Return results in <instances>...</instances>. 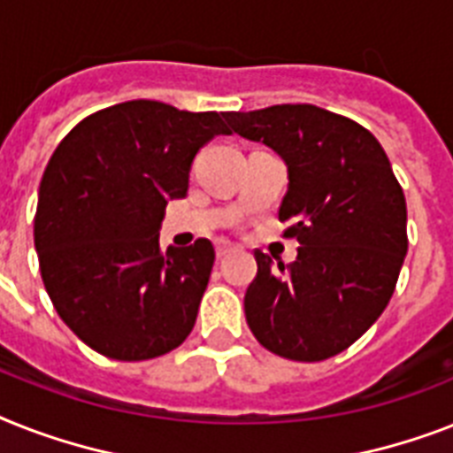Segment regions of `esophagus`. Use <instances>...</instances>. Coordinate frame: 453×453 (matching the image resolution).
<instances>
[{
  "instance_id": "34e87169",
  "label": "esophagus",
  "mask_w": 453,
  "mask_h": 453,
  "mask_svg": "<svg viewBox=\"0 0 453 453\" xmlns=\"http://www.w3.org/2000/svg\"><path fill=\"white\" fill-rule=\"evenodd\" d=\"M234 246L230 244V242H219V244H216V256H219V258H223V256H227V253L233 251Z\"/></svg>"
}]
</instances>
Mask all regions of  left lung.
<instances>
[{
	"label": "left lung",
	"mask_w": 453,
	"mask_h": 453,
	"mask_svg": "<svg viewBox=\"0 0 453 453\" xmlns=\"http://www.w3.org/2000/svg\"><path fill=\"white\" fill-rule=\"evenodd\" d=\"M223 119L284 160L279 220L300 244L290 265L256 251L246 323L272 354L303 363L337 356L386 310L407 256V204L391 163L372 132L321 106Z\"/></svg>",
	"instance_id": "obj_1"
}]
</instances>
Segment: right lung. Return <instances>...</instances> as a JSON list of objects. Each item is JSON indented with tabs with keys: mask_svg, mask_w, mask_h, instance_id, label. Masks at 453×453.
Listing matches in <instances>:
<instances>
[{
	"mask_svg": "<svg viewBox=\"0 0 453 453\" xmlns=\"http://www.w3.org/2000/svg\"><path fill=\"white\" fill-rule=\"evenodd\" d=\"M216 134H230L216 111L132 99L81 120L48 160L35 216L43 286L97 354L149 360L193 330L214 246L197 239L163 251L160 227Z\"/></svg>",
	"mask_w": 453,
	"mask_h": 453,
	"instance_id": "add662e5",
	"label": "right lung"
}]
</instances>
